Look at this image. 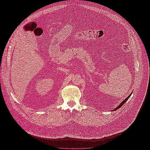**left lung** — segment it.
Here are the masks:
<instances>
[{
    "label": "left lung",
    "instance_id": "1",
    "mask_svg": "<svg viewBox=\"0 0 150 150\" xmlns=\"http://www.w3.org/2000/svg\"><path fill=\"white\" fill-rule=\"evenodd\" d=\"M131 94H132V93H131V94H130L129 95V96H128V97H127V98H126V99H125V100H123V101H122L121 102V103H120V105H119L118 106H117V107L116 108H115V110H113V111H116V110H118V109H119V108H121V106H122V105H123V104H125V103H126V102L127 101H128V99L129 98V97L131 96Z\"/></svg>",
    "mask_w": 150,
    "mask_h": 150
}]
</instances>
